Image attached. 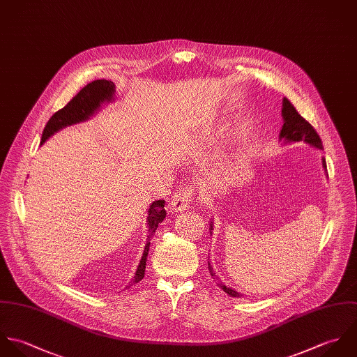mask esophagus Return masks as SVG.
<instances>
[{
    "label": "esophagus",
    "instance_id": "34e87169",
    "mask_svg": "<svg viewBox=\"0 0 357 357\" xmlns=\"http://www.w3.org/2000/svg\"><path fill=\"white\" fill-rule=\"evenodd\" d=\"M192 196H193V189L192 186L186 185L179 188L171 197L169 200V210L171 213H179L186 210L188 204L192 202Z\"/></svg>",
    "mask_w": 357,
    "mask_h": 357
}]
</instances>
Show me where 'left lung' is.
<instances>
[{"label":"left lung","instance_id":"1","mask_svg":"<svg viewBox=\"0 0 357 357\" xmlns=\"http://www.w3.org/2000/svg\"><path fill=\"white\" fill-rule=\"evenodd\" d=\"M282 114L284 119V124L283 128L280 131V139H284L287 142H303L309 143L317 149H323V143L319 137V134L316 132V130L298 113V110L294 107V105L284 98L283 99V109H282ZM323 167L327 169V164H326V158H323ZM213 230V226H211ZM210 268V273L211 276H214L215 273L213 272V268L208 265ZM220 287V289H223L226 294H229L230 296H236L240 298L241 294H238L237 291L226 287L225 284L218 283Z\"/></svg>","mask_w":357,"mask_h":357}]
</instances>
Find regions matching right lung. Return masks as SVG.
I'll return each instance as SVG.
<instances>
[{
  "mask_svg": "<svg viewBox=\"0 0 357 357\" xmlns=\"http://www.w3.org/2000/svg\"><path fill=\"white\" fill-rule=\"evenodd\" d=\"M114 84L113 81L109 79H95L89 84H86L72 100L61 110H58L47 123L43 137H41V143L45 142L51 135H54L56 131L62 130L63 127L72 126L75 123L86 120L89 116L93 114V112L103 103L105 100H110L114 93ZM165 210H164V200H157L154 202L150 208H149V240L144 245L142 259L138 266V271L131 282V284H135L141 282L144 278V269H146V259H147V252H149V245H150V238L151 234L155 231L158 225L162 222L165 218Z\"/></svg>",
  "mask_w": 357,
  "mask_h": 357,
  "instance_id": "obj_1",
  "label": "right lung"
}]
</instances>
